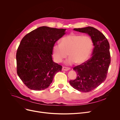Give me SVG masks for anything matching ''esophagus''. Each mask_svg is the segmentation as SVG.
Listing matches in <instances>:
<instances>
[{
	"instance_id": "1",
	"label": "esophagus",
	"mask_w": 120,
	"mask_h": 120,
	"mask_svg": "<svg viewBox=\"0 0 120 120\" xmlns=\"http://www.w3.org/2000/svg\"><path fill=\"white\" fill-rule=\"evenodd\" d=\"M70 70V68H68V67H63L62 68V71H68V70Z\"/></svg>"
}]
</instances>
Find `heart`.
Segmentation results:
<instances>
[{"mask_svg": "<svg viewBox=\"0 0 120 120\" xmlns=\"http://www.w3.org/2000/svg\"><path fill=\"white\" fill-rule=\"evenodd\" d=\"M93 48V43L87 36L71 34L63 37L61 43H57L53 47V55L54 60L60 63L68 55L66 61L67 65H72L76 62L83 63L90 56Z\"/></svg>", "mask_w": 120, "mask_h": 120, "instance_id": "b5f03b06", "label": "heart"}]
</instances>
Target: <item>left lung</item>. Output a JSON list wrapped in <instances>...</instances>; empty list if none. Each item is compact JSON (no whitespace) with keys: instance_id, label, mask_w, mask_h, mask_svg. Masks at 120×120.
Returning a JSON list of instances; mask_svg holds the SVG:
<instances>
[{"instance_id":"1","label":"left lung","mask_w":120,"mask_h":120,"mask_svg":"<svg viewBox=\"0 0 120 120\" xmlns=\"http://www.w3.org/2000/svg\"><path fill=\"white\" fill-rule=\"evenodd\" d=\"M73 30L90 35L94 47L90 58L73 68L77 76L75 80H70V83L74 89L79 91L90 92L106 78L111 62L109 44L101 32L92 27Z\"/></svg>"}]
</instances>
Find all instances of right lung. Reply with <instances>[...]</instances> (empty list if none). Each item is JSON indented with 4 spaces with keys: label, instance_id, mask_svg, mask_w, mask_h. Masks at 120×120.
I'll return each instance as SVG.
<instances>
[{
    "label": "right lung",
    "instance_id": "1",
    "mask_svg": "<svg viewBox=\"0 0 120 120\" xmlns=\"http://www.w3.org/2000/svg\"><path fill=\"white\" fill-rule=\"evenodd\" d=\"M66 29L42 26L25 35L16 55L17 73L29 89L42 90L52 83L62 66L52 59L53 47Z\"/></svg>",
    "mask_w": 120,
    "mask_h": 120
}]
</instances>
